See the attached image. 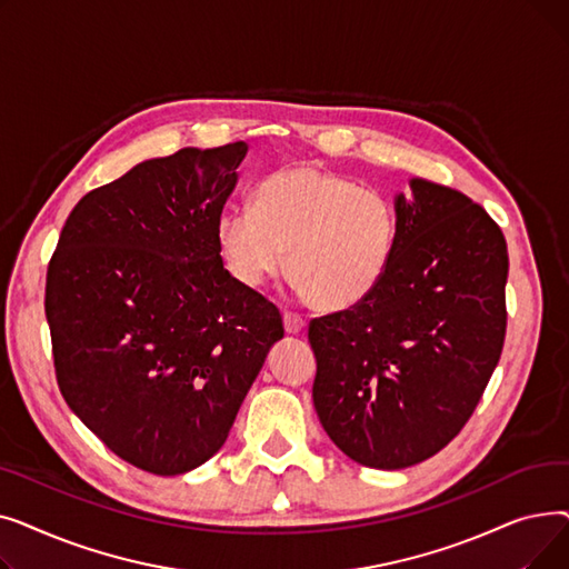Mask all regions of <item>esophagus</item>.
I'll list each match as a JSON object with an SVG mask.
<instances>
[{"instance_id": "esophagus-1", "label": "esophagus", "mask_w": 569, "mask_h": 569, "mask_svg": "<svg viewBox=\"0 0 569 569\" xmlns=\"http://www.w3.org/2000/svg\"><path fill=\"white\" fill-rule=\"evenodd\" d=\"M305 325H307V322H305L302 316L290 313V311L283 313V327H286L288 335H300V332L305 330Z\"/></svg>"}]
</instances>
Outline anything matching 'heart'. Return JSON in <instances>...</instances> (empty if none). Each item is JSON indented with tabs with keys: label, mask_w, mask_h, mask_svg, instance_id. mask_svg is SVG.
Wrapping results in <instances>:
<instances>
[{
	"label": "heart",
	"mask_w": 569,
	"mask_h": 569,
	"mask_svg": "<svg viewBox=\"0 0 569 569\" xmlns=\"http://www.w3.org/2000/svg\"><path fill=\"white\" fill-rule=\"evenodd\" d=\"M399 217L392 198L373 187L307 163L267 174L253 209H230L217 221L228 272L249 288L290 277L320 309L365 302L392 264Z\"/></svg>",
	"instance_id": "1"
}]
</instances>
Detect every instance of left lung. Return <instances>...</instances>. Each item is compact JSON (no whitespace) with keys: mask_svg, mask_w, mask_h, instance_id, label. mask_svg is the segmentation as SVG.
Instances as JSON below:
<instances>
[{"mask_svg":"<svg viewBox=\"0 0 569 569\" xmlns=\"http://www.w3.org/2000/svg\"><path fill=\"white\" fill-rule=\"evenodd\" d=\"M395 198L399 232L387 274L365 302L313 318V406L352 461L420 463L470 420L500 360L507 244L468 196L410 179Z\"/></svg>","mask_w":569,"mask_h":569,"instance_id":"left-lung-1","label":"left lung"}]
</instances>
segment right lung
Segmentation results:
<instances>
[{
	"label": "right lung",
	"instance_id": "add662e5",
	"mask_svg": "<svg viewBox=\"0 0 569 569\" xmlns=\"http://www.w3.org/2000/svg\"><path fill=\"white\" fill-rule=\"evenodd\" d=\"M247 152L239 140L133 166L80 198L48 264L59 390L147 472L212 459L283 337L279 309L230 277L217 244Z\"/></svg>",
	"mask_w": 569,
	"mask_h": 569
}]
</instances>
